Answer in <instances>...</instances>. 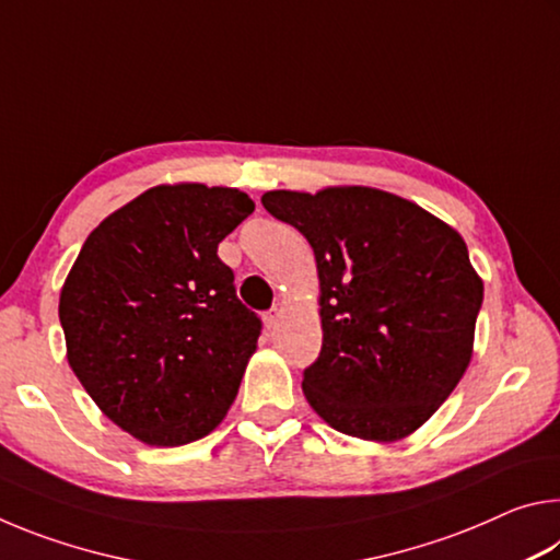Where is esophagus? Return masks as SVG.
I'll return each instance as SVG.
<instances>
[{
  "label": "esophagus",
  "instance_id": "1",
  "mask_svg": "<svg viewBox=\"0 0 560 560\" xmlns=\"http://www.w3.org/2000/svg\"><path fill=\"white\" fill-rule=\"evenodd\" d=\"M279 318H281V311L279 308H271V311H267V314H264V326H267V330L277 328Z\"/></svg>",
  "mask_w": 560,
  "mask_h": 560
}]
</instances>
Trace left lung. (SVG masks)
<instances>
[{
  "instance_id": "obj_1",
  "label": "left lung",
  "mask_w": 560,
  "mask_h": 560,
  "mask_svg": "<svg viewBox=\"0 0 560 560\" xmlns=\"http://www.w3.org/2000/svg\"><path fill=\"white\" fill-rule=\"evenodd\" d=\"M261 205L316 257L324 346L303 371L308 405L350 438L405 440L452 395L474 353L485 283L462 234L375 187L271 189Z\"/></svg>"
}]
</instances>
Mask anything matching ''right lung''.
I'll use <instances>...</instances> for the list:
<instances>
[{"label":"right lung","instance_id":"right-lung-1","mask_svg":"<svg viewBox=\"0 0 560 560\" xmlns=\"http://www.w3.org/2000/svg\"><path fill=\"white\" fill-rule=\"evenodd\" d=\"M254 212L236 187L145 189L83 242L59 296L66 358L101 412L150 447L224 420L261 320L217 246Z\"/></svg>","mask_w":560,"mask_h":560}]
</instances>
